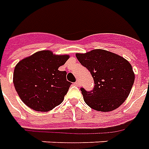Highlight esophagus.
Here are the masks:
<instances>
[{"label": "esophagus", "instance_id": "1", "mask_svg": "<svg viewBox=\"0 0 149 149\" xmlns=\"http://www.w3.org/2000/svg\"><path fill=\"white\" fill-rule=\"evenodd\" d=\"M75 85H77V86H79V85H80V81H77L75 82Z\"/></svg>", "mask_w": 149, "mask_h": 149}]
</instances>
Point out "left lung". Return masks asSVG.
<instances>
[{"mask_svg": "<svg viewBox=\"0 0 149 149\" xmlns=\"http://www.w3.org/2000/svg\"><path fill=\"white\" fill-rule=\"evenodd\" d=\"M79 62L92 75L94 87L81 88L85 103L97 111H111L128 97L135 81L132 67L127 60L105 50L77 54Z\"/></svg>", "mask_w": 149, "mask_h": 149, "instance_id": "obj_1", "label": "left lung"}]
</instances>
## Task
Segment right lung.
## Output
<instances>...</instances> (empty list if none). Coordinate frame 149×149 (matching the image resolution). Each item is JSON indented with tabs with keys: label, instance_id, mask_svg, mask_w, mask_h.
<instances>
[{
	"label": "right lung",
	"instance_id": "right-lung-1",
	"mask_svg": "<svg viewBox=\"0 0 149 149\" xmlns=\"http://www.w3.org/2000/svg\"><path fill=\"white\" fill-rule=\"evenodd\" d=\"M68 59V56H56L50 51H42L17 64L13 85L27 107L46 112L63 102L72 83L66 79L67 72L58 68Z\"/></svg>",
	"mask_w": 149,
	"mask_h": 149
}]
</instances>
